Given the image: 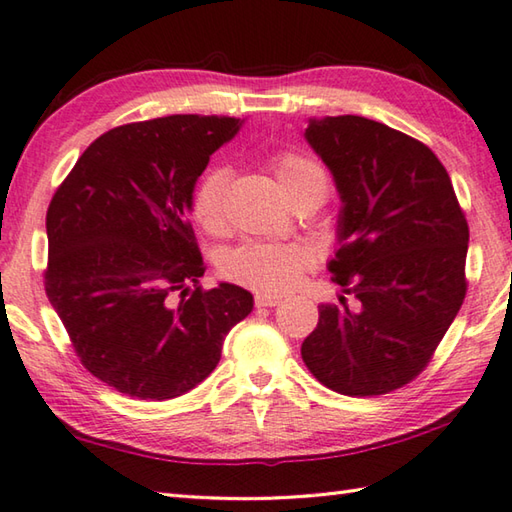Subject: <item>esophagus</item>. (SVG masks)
I'll return each mask as SVG.
<instances>
[{
  "instance_id": "esophagus-1",
  "label": "esophagus",
  "mask_w": 512,
  "mask_h": 512,
  "mask_svg": "<svg viewBox=\"0 0 512 512\" xmlns=\"http://www.w3.org/2000/svg\"><path fill=\"white\" fill-rule=\"evenodd\" d=\"M275 304H280V297H277V295H268V293H257L255 295L257 309H266V306H275Z\"/></svg>"
}]
</instances>
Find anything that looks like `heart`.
<instances>
[{
    "mask_svg": "<svg viewBox=\"0 0 512 512\" xmlns=\"http://www.w3.org/2000/svg\"><path fill=\"white\" fill-rule=\"evenodd\" d=\"M271 170L288 201L313 197L322 201L329 190V174L311 156L284 152L271 161ZM226 185L224 167H210L201 176L192 194V217L208 232H221L226 226ZM315 257L304 244H246L228 257L226 275L230 280L253 288L257 293H286L302 280Z\"/></svg>",
    "mask_w": 512,
    "mask_h": 512,
    "instance_id": "heart-1",
    "label": "heart"
}]
</instances>
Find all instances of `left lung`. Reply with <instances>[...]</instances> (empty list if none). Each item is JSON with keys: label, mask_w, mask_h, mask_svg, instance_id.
<instances>
[{"label": "left lung", "mask_w": 512, "mask_h": 512, "mask_svg": "<svg viewBox=\"0 0 512 512\" xmlns=\"http://www.w3.org/2000/svg\"><path fill=\"white\" fill-rule=\"evenodd\" d=\"M342 208L331 280L360 311L320 306L302 360L345 396L403 387L430 362L466 297L468 221L443 163L416 138L362 116L309 120Z\"/></svg>", "instance_id": "obj_1"}]
</instances>
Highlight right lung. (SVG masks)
Returning a JSON list of instances; mask_svg holds the SVG:
<instances>
[{
  "label": "right lung",
  "instance_id": "right-lung-1",
  "mask_svg": "<svg viewBox=\"0 0 512 512\" xmlns=\"http://www.w3.org/2000/svg\"><path fill=\"white\" fill-rule=\"evenodd\" d=\"M239 127L197 114L114 127L53 194L46 297L85 369L120 394L190 392L253 311L246 288L199 286L206 266L188 219L197 179Z\"/></svg>",
  "mask_w": 512,
  "mask_h": 512
}]
</instances>
